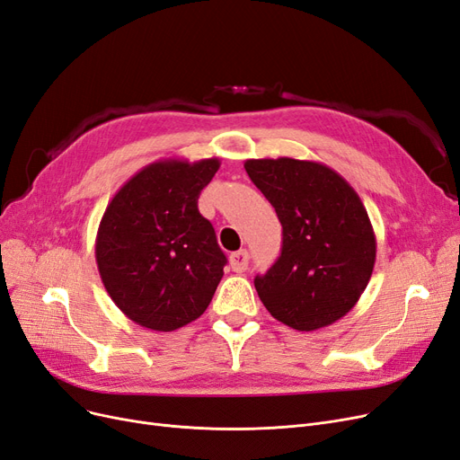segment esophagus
<instances>
[{
  "mask_svg": "<svg viewBox=\"0 0 460 460\" xmlns=\"http://www.w3.org/2000/svg\"><path fill=\"white\" fill-rule=\"evenodd\" d=\"M248 261H250V256H248L246 250L233 252L229 256V265H231L234 273H244V270L248 269Z\"/></svg>",
  "mask_w": 460,
  "mask_h": 460,
  "instance_id": "34e87169",
  "label": "esophagus"
}]
</instances>
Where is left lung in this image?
I'll return each mask as SVG.
<instances>
[{"mask_svg":"<svg viewBox=\"0 0 460 460\" xmlns=\"http://www.w3.org/2000/svg\"><path fill=\"white\" fill-rule=\"evenodd\" d=\"M244 168L282 224L280 258L253 280L261 303L297 332L333 324L358 303L376 265L364 202L322 163L248 159Z\"/></svg>","mask_w":460,"mask_h":460,"instance_id":"1","label":"left lung"}]
</instances>
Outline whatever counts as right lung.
<instances>
[{
  "mask_svg": "<svg viewBox=\"0 0 460 460\" xmlns=\"http://www.w3.org/2000/svg\"><path fill=\"white\" fill-rule=\"evenodd\" d=\"M219 159H161L110 200L96 233L106 292L136 324L174 332L197 320L224 277L226 253L197 207Z\"/></svg>",
  "mask_w": 460,
  "mask_h": 460,
  "instance_id": "obj_1",
  "label": "right lung"
}]
</instances>
